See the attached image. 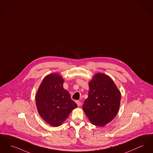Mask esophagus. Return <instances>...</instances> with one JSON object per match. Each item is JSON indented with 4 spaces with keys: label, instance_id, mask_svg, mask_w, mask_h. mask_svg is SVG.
Here are the masks:
<instances>
[{
    "label": "esophagus",
    "instance_id": "esophagus-1",
    "mask_svg": "<svg viewBox=\"0 0 153 153\" xmlns=\"http://www.w3.org/2000/svg\"><path fill=\"white\" fill-rule=\"evenodd\" d=\"M76 103H77V105L78 106H81V102H80L79 100H76Z\"/></svg>",
    "mask_w": 153,
    "mask_h": 153
}]
</instances>
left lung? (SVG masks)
I'll list each match as a JSON object with an SVG mask.
<instances>
[{"mask_svg":"<svg viewBox=\"0 0 153 153\" xmlns=\"http://www.w3.org/2000/svg\"><path fill=\"white\" fill-rule=\"evenodd\" d=\"M120 100L121 93L112 79L103 73H97L89 82L88 97L82 108L93 125L103 126L117 115Z\"/></svg>","mask_w":153,"mask_h":153,"instance_id":"8db88e82","label":"left lung"}]
</instances>
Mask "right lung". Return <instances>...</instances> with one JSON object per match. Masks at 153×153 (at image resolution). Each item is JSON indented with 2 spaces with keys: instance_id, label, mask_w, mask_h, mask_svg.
I'll list each match as a JSON object with an SVG mask.
<instances>
[{
  "instance_id": "right-lung-1",
  "label": "right lung",
  "mask_w": 153,
  "mask_h": 153,
  "mask_svg": "<svg viewBox=\"0 0 153 153\" xmlns=\"http://www.w3.org/2000/svg\"><path fill=\"white\" fill-rule=\"evenodd\" d=\"M63 78L57 73L47 76L36 93L38 113L52 126L62 124L77 104L72 100L69 92L63 87Z\"/></svg>"
}]
</instances>
